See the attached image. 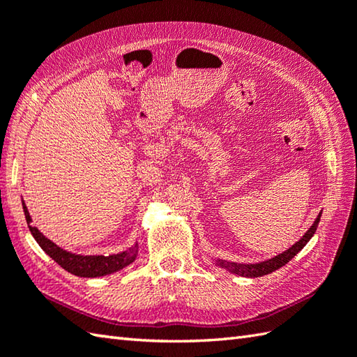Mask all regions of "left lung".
I'll return each instance as SVG.
<instances>
[{
	"instance_id": "1",
	"label": "left lung",
	"mask_w": 357,
	"mask_h": 357,
	"mask_svg": "<svg viewBox=\"0 0 357 357\" xmlns=\"http://www.w3.org/2000/svg\"><path fill=\"white\" fill-rule=\"evenodd\" d=\"M321 216H322V211L319 215H317L316 221L307 230L304 236H302L298 242H296L294 245H291L290 248L285 250V252L279 253L278 256L271 257V259H267L264 262H257V264H239V262H230V261H224V259H215L213 262L218 265V267H221L229 273H234V275H238V276L259 278V276H264V275H268V273H273L275 270L284 267L287 262H290L293 257L307 245V242L313 238V234L317 229V224H319V221H321Z\"/></svg>"
}]
</instances>
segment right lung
<instances>
[{
    "label": "right lung",
    "instance_id": "obj_1",
    "mask_svg": "<svg viewBox=\"0 0 357 357\" xmlns=\"http://www.w3.org/2000/svg\"><path fill=\"white\" fill-rule=\"evenodd\" d=\"M22 208H24V216L29 225V230L32 233V236L35 241L40 244V247L47 253L53 261H55L58 265H61L64 270L75 276L79 278H100L105 275H112V273L123 270L127 265H130L135 259L136 255H138V242L133 247L123 253H116V255H109V256H82V255H75L67 252V250H63L61 247H58L55 242H52L47 239L44 234L36 229V227L30 225L32 222V218L29 215V210L26 207V204L22 202Z\"/></svg>",
    "mask_w": 357,
    "mask_h": 357
}]
</instances>
